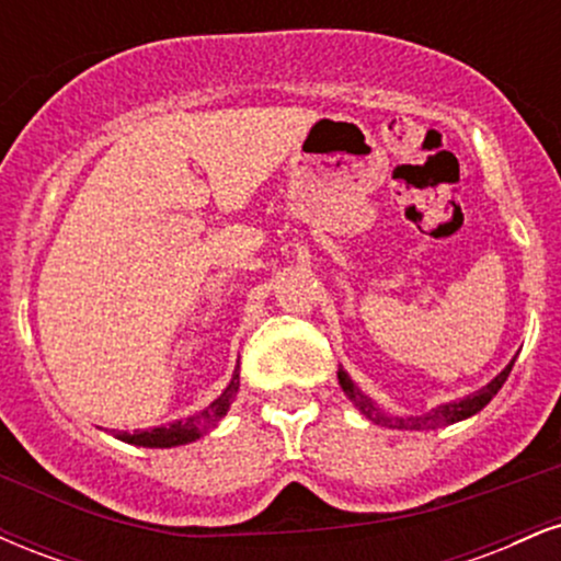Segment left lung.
<instances>
[{"instance_id": "8db88e82", "label": "left lung", "mask_w": 561, "mask_h": 561, "mask_svg": "<svg viewBox=\"0 0 561 561\" xmlns=\"http://www.w3.org/2000/svg\"><path fill=\"white\" fill-rule=\"evenodd\" d=\"M512 366H514V358L506 364V369L501 371V375H495L491 382L485 385V388L472 392V396L461 398V401H450V403L437 405V409H430L427 414H411V416L385 414V411L379 409V405L371 401L366 392L358 390V385L353 382L351 377H347L345 369H337V379H340V388H343L345 396L351 398V403L356 405V409L362 411V414L369 422L382 424V427H392V430H437V427H446V424L469 420V416H474L478 411L485 409V405L491 403V398L495 396V392L501 390V385L506 382Z\"/></svg>"}]
</instances>
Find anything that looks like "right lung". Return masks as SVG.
Returning a JSON list of instances; mask_svg holds the SVG:
<instances>
[{
    "label": "right lung",
    "instance_id": "1",
    "mask_svg": "<svg viewBox=\"0 0 561 561\" xmlns=\"http://www.w3.org/2000/svg\"><path fill=\"white\" fill-rule=\"evenodd\" d=\"M237 390H240V364H237L234 375H231L229 385L224 388L221 396L216 398L214 403L205 405L197 414L186 416V420L163 424V427L152 430H134V433H118L115 437L124 443H131V446L141 448H173V446H186V443H195L205 433L216 427L218 422L227 416L231 401L237 398Z\"/></svg>",
    "mask_w": 561,
    "mask_h": 561
}]
</instances>
